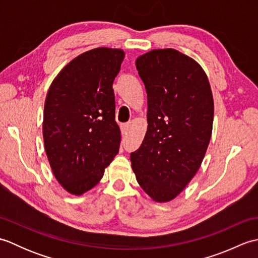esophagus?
Segmentation results:
<instances>
[{
    "instance_id": "esophagus-1",
    "label": "esophagus",
    "mask_w": 258,
    "mask_h": 258,
    "mask_svg": "<svg viewBox=\"0 0 258 258\" xmlns=\"http://www.w3.org/2000/svg\"><path fill=\"white\" fill-rule=\"evenodd\" d=\"M128 128H130V124L128 123H125L120 125V132H122L123 135H125L126 133L128 132Z\"/></svg>"
}]
</instances>
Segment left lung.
<instances>
[{
    "label": "left lung",
    "instance_id": "8db88e82",
    "mask_svg": "<svg viewBox=\"0 0 258 258\" xmlns=\"http://www.w3.org/2000/svg\"><path fill=\"white\" fill-rule=\"evenodd\" d=\"M147 93V132L131 153L136 179L155 202L175 199L199 171L213 128L214 102L201 65L173 48L136 59Z\"/></svg>",
    "mask_w": 258,
    "mask_h": 258
}]
</instances>
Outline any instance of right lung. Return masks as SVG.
Instances as JSON below:
<instances>
[{
	"instance_id": "add662e5",
	"label": "right lung",
	"mask_w": 258,
	"mask_h": 258,
	"mask_svg": "<svg viewBox=\"0 0 258 258\" xmlns=\"http://www.w3.org/2000/svg\"><path fill=\"white\" fill-rule=\"evenodd\" d=\"M124 52L100 47L81 54L48 89L43 138L54 176L69 193L81 195L100 182L118 153L114 79Z\"/></svg>"
}]
</instances>
